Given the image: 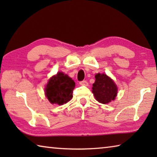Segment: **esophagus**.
I'll list each match as a JSON object with an SVG mask.
<instances>
[{"label": "esophagus", "instance_id": "esophagus-1", "mask_svg": "<svg viewBox=\"0 0 157 157\" xmlns=\"http://www.w3.org/2000/svg\"><path fill=\"white\" fill-rule=\"evenodd\" d=\"M79 84L82 85V86H88V82L86 80H83V81H81L79 82Z\"/></svg>", "mask_w": 157, "mask_h": 157}]
</instances>
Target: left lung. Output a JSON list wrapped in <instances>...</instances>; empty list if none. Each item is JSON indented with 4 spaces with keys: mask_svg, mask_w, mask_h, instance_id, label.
<instances>
[{
    "mask_svg": "<svg viewBox=\"0 0 157 157\" xmlns=\"http://www.w3.org/2000/svg\"><path fill=\"white\" fill-rule=\"evenodd\" d=\"M95 78L92 92L96 100L102 104H108L115 99L118 89L112 79L105 74L100 73L96 74Z\"/></svg>",
    "mask_w": 157,
    "mask_h": 157,
    "instance_id": "8db88e82",
    "label": "left lung"
}]
</instances>
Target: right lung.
Instances as JSON below:
<instances>
[{
    "instance_id": "obj_1",
    "label": "right lung",
    "mask_w": 157,
    "mask_h": 157,
    "mask_svg": "<svg viewBox=\"0 0 157 157\" xmlns=\"http://www.w3.org/2000/svg\"><path fill=\"white\" fill-rule=\"evenodd\" d=\"M75 83L67 75L59 72L50 79L47 84L46 95L52 104L62 105L73 98V91Z\"/></svg>"
}]
</instances>
